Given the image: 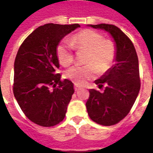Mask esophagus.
<instances>
[{
    "label": "esophagus",
    "instance_id": "obj_1",
    "mask_svg": "<svg viewBox=\"0 0 153 153\" xmlns=\"http://www.w3.org/2000/svg\"><path fill=\"white\" fill-rule=\"evenodd\" d=\"M80 89V87L79 86H78V85H76V84H75V85H74V90H75V91H79V90Z\"/></svg>",
    "mask_w": 153,
    "mask_h": 153
}]
</instances>
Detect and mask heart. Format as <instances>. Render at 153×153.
<instances>
[{
  "instance_id": "b5f03b06",
  "label": "heart",
  "mask_w": 153,
  "mask_h": 153,
  "mask_svg": "<svg viewBox=\"0 0 153 153\" xmlns=\"http://www.w3.org/2000/svg\"><path fill=\"white\" fill-rule=\"evenodd\" d=\"M86 51L85 65H74L65 72L67 79L77 85H83L96 76L97 71L104 74L108 71L116 56V48L113 41L104 39L100 33L92 29H83L71 38L70 43L62 42L56 47V56L62 65L68 66L74 61L72 49Z\"/></svg>"
}]
</instances>
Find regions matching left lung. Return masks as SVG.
I'll list each match as a JSON object with an SVG mask.
<instances>
[{
  "label": "left lung",
  "instance_id": "8db88e82",
  "mask_svg": "<svg viewBox=\"0 0 153 153\" xmlns=\"http://www.w3.org/2000/svg\"><path fill=\"white\" fill-rule=\"evenodd\" d=\"M90 27L103 29L111 35L115 42V64L97 79L103 93L89 90L87 111L92 120L110 126L117 124L130 111L140 90L138 59L131 40L115 25L101 24Z\"/></svg>",
  "mask_w": 153,
  "mask_h": 153
}]
</instances>
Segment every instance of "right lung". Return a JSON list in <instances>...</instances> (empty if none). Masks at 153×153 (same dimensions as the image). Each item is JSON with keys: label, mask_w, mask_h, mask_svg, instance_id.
<instances>
[{"label": "right lung", "mask_w": 153, "mask_h": 153, "mask_svg": "<svg viewBox=\"0 0 153 153\" xmlns=\"http://www.w3.org/2000/svg\"><path fill=\"white\" fill-rule=\"evenodd\" d=\"M80 25L47 24L36 28L19 49L14 65L13 92L22 111L43 127L59 124L65 116L73 83L60 80L56 47Z\"/></svg>", "instance_id": "right-lung-1"}]
</instances>
